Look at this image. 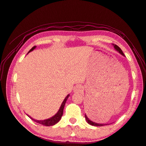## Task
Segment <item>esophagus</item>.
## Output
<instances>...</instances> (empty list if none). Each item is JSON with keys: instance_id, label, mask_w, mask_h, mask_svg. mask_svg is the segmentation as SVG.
I'll return each instance as SVG.
<instances>
[{"instance_id": "34e87169", "label": "esophagus", "mask_w": 146, "mask_h": 146, "mask_svg": "<svg viewBox=\"0 0 146 146\" xmlns=\"http://www.w3.org/2000/svg\"><path fill=\"white\" fill-rule=\"evenodd\" d=\"M82 90H83V88H82V86H77L75 88V89H74V92L78 93V92H82Z\"/></svg>"}]
</instances>
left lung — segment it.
<instances>
[{
	"label": "left lung",
	"mask_w": 146,
	"mask_h": 146,
	"mask_svg": "<svg viewBox=\"0 0 146 146\" xmlns=\"http://www.w3.org/2000/svg\"><path fill=\"white\" fill-rule=\"evenodd\" d=\"M113 44V46H114V47L115 48V49H116L117 51H119V53L121 54L122 55L125 56L124 53H123L122 50H121V48L119 47V46H117V45L114 44ZM85 118H86V121H87L88 123L89 124H90V125H91L96 126H104V125H107V124H101V123H95V122H93V121H90V120L89 119V118H88V117L86 116V114H85Z\"/></svg>",
	"instance_id": "8db88e82"
}]
</instances>
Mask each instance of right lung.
Wrapping results in <instances>:
<instances>
[{
	"mask_svg": "<svg viewBox=\"0 0 146 146\" xmlns=\"http://www.w3.org/2000/svg\"><path fill=\"white\" fill-rule=\"evenodd\" d=\"M35 48V46H34L29 51V52L32 51V50H34V49ZM68 97H69V95H68L67 97H65V98L64 99V100L63 101V102L61 106H60V108L59 109V111H58L57 113L54 115V116H53L51 118H49V119H45V120H42V121H39V120H35V119H32V117H30L32 120H34L35 122H36L37 123H39V124L40 125H42L44 126H52V125H55L56 123H57L60 120V119H61V117L63 115V112H64V106H65V102L66 101H67V98H68Z\"/></svg>",
	"mask_w": 146,
	"mask_h": 146,
	"instance_id": "add662e5",
	"label": "right lung"
}]
</instances>
